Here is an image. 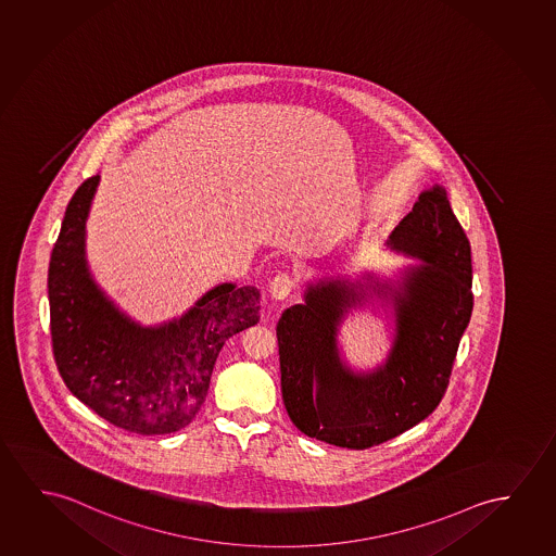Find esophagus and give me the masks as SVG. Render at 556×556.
<instances>
[{"label":"esophagus","instance_id":"esophagus-1","mask_svg":"<svg viewBox=\"0 0 556 556\" xmlns=\"http://www.w3.org/2000/svg\"><path fill=\"white\" fill-rule=\"evenodd\" d=\"M292 289H294V281H292L291 275L279 274L274 277V281L269 282V294L275 300L289 299Z\"/></svg>","mask_w":556,"mask_h":556}]
</instances>
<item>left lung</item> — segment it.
<instances>
[{"label": "left lung", "mask_w": 556, "mask_h": 556, "mask_svg": "<svg viewBox=\"0 0 556 556\" xmlns=\"http://www.w3.org/2000/svg\"><path fill=\"white\" fill-rule=\"evenodd\" d=\"M384 244L418 262L394 279L366 271L308 282L304 302L277 324L282 402L292 424L354 451L401 435L435 410L473 308L470 242L444 187L421 190ZM374 301L394 309L392 349L376 369L354 370L338 334L352 308Z\"/></svg>", "instance_id": "obj_1"}]
</instances>
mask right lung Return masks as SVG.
Returning a JSON list of instances; mask_svg holds the SVG:
<instances>
[{
  "mask_svg": "<svg viewBox=\"0 0 556 556\" xmlns=\"http://www.w3.org/2000/svg\"><path fill=\"white\" fill-rule=\"evenodd\" d=\"M100 175L71 198L48 269L53 356L68 391L138 435L187 428L202 408L215 359L260 321V291L222 282L180 317L142 325L121 312L86 260V222Z\"/></svg>",
  "mask_w": 556,
  "mask_h": 556,
  "instance_id": "add662e5",
  "label": "right lung"
}]
</instances>
